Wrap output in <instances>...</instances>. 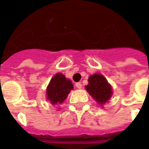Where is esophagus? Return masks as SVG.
I'll list each match as a JSON object with an SVG mask.
<instances>
[{
    "mask_svg": "<svg viewBox=\"0 0 149 149\" xmlns=\"http://www.w3.org/2000/svg\"><path fill=\"white\" fill-rule=\"evenodd\" d=\"M76 86H77V89H81V82H77L76 83Z\"/></svg>",
    "mask_w": 149,
    "mask_h": 149,
    "instance_id": "esophagus-1",
    "label": "esophagus"
}]
</instances>
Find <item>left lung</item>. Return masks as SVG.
<instances>
[{"label":"left lung","mask_w":149,"mask_h":149,"mask_svg":"<svg viewBox=\"0 0 149 149\" xmlns=\"http://www.w3.org/2000/svg\"><path fill=\"white\" fill-rule=\"evenodd\" d=\"M88 81L89 84L85 85V89L97 102L103 104L111 98V86L103 76L93 74L89 77Z\"/></svg>","instance_id":"8db88e82"}]
</instances>
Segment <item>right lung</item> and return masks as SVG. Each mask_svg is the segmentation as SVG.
Here are the masks:
<instances>
[{"mask_svg": "<svg viewBox=\"0 0 149 149\" xmlns=\"http://www.w3.org/2000/svg\"><path fill=\"white\" fill-rule=\"evenodd\" d=\"M72 89L73 85L71 81L66 79L63 74L57 73L52 78L47 86V98L52 104L62 103Z\"/></svg>", "mask_w": 149, "mask_h": 149, "instance_id": "obj_1", "label": "right lung"}]
</instances>
